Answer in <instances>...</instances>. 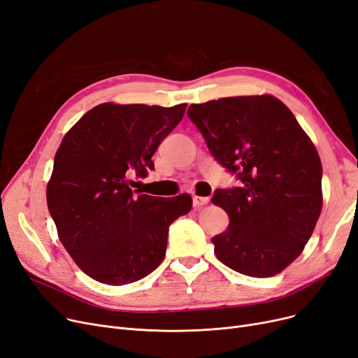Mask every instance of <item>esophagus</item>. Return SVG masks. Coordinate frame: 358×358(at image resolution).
Instances as JSON below:
<instances>
[{
	"label": "esophagus",
	"instance_id": "1",
	"mask_svg": "<svg viewBox=\"0 0 358 358\" xmlns=\"http://www.w3.org/2000/svg\"><path fill=\"white\" fill-rule=\"evenodd\" d=\"M209 203V197H201V196H193V206L196 209L205 206Z\"/></svg>",
	"mask_w": 358,
	"mask_h": 358
}]
</instances>
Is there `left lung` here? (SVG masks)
I'll use <instances>...</instances> for the list:
<instances>
[{
  "label": "left lung",
  "mask_w": 358,
  "mask_h": 358,
  "mask_svg": "<svg viewBox=\"0 0 358 358\" xmlns=\"http://www.w3.org/2000/svg\"><path fill=\"white\" fill-rule=\"evenodd\" d=\"M189 118L212 157L241 187L217 189L213 205L229 216L212 238L232 271L269 278L297 259L322 210V164L299 121L271 95L192 103Z\"/></svg>",
  "instance_id": "8db88e82"
}]
</instances>
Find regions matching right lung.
<instances>
[{
	"label": "right lung",
	"mask_w": 358,
	"mask_h": 358,
	"mask_svg": "<svg viewBox=\"0 0 358 358\" xmlns=\"http://www.w3.org/2000/svg\"><path fill=\"white\" fill-rule=\"evenodd\" d=\"M187 103H101L61 142L46 200L59 241L87 276L108 285L136 282L157 269L168 229L189 213L192 197H153L131 190L146 176L159 143L181 121Z\"/></svg>",
	"instance_id": "obj_1"
}]
</instances>
